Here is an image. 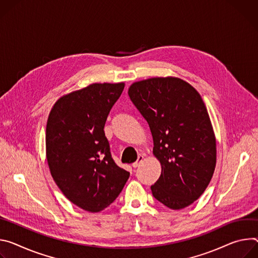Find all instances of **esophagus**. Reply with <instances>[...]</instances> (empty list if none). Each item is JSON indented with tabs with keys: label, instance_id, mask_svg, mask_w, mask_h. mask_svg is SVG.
Returning a JSON list of instances; mask_svg holds the SVG:
<instances>
[{
	"label": "esophagus",
	"instance_id": "1",
	"mask_svg": "<svg viewBox=\"0 0 258 258\" xmlns=\"http://www.w3.org/2000/svg\"><path fill=\"white\" fill-rule=\"evenodd\" d=\"M142 160H144V156H139L138 159H137V161L134 162V163H132V167H133V168H136V167L142 162Z\"/></svg>",
	"mask_w": 258,
	"mask_h": 258
}]
</instances>
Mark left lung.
Masks as SVG:
<instances>
[{
    "label": "left lung",
    "instance_id": "8db88e82",
    "mask_svg": "<svg viewBox=\"0 0 258 258\" xmlns=\"http://www.w3.org/2000/svg\"><path fill=\"white\" fill-rule=\"evenodd\" d=\"M128 94L150 126L162 167L153 196L170 209L189 206L205 191L216 165V139L201 95L173 77L135 82Z\"/></svg>",
    "mask_w": 258,
    "mask_h": 258
}]
</instances>
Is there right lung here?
Listing matches in <instances>:
<instances>
[{"label":"right lung","instance_id":"add662e5","mask_svg":"<svg viewBox=\"0 0 258 258\" xmlns=\"http://www.w3.org/2000/svg\"><path fill=\"white\" fill-rule=\"evenodd\" d=\"M124 83L91 84L55 102L46 127L51 175L72 203L89 211L108 207L130 173L111 158L103 128Z\"/></svg>","mask_w":258,"mask_h":258}]
</instances>
